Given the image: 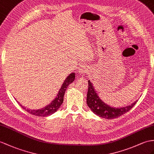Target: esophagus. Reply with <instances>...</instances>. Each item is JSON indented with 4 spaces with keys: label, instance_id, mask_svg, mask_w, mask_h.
<instances>
[{
    "label": "esophagus",
    "instance_id": "obj_1",
    "mask_svg": "<svg viewBox=\"0 0 154 154\" xmlns=\"http://www.w3.org/2000/svg\"><path fill=\"white\" fill-rule=\"evenodd\" d=\"M88 72H89V69L87 66H81L79 69V73L80 74H85Z\"/></svg>",
    "mask_w": 154,
    "mask_h": 154
}]
</instances>
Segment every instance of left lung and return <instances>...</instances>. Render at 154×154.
Returning a JSON list of instances; mask_svg holds the SVG:
<instances>
[{"instance_id": "1", "label": "left lung", "mask_w": 154, "mask_h": 154, "mask_svg": "<svg viewBox=\"0 0 154 154\" xmlns=\"http://www.w3.org/2000/svg\"><path fill=\"white\" fill-rule=\"evenodd\" d=\"M88 91L87 94V104L91 110L100 118L107 119H114L119 117L129 111L137 100L134 101L130 105L122 107H113L107 104L101 99L95 91L92 82L88 81Z\"/></svg>"}]
</instances>
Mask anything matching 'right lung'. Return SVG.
<instances>
[{"instance_id":"add662e5","label":"right lung","mask_w":154,"mask_h":154,"mask_svg":"<svg viewBox=\"0 0 154 154\" xmlns=\"http://www.w3.org/2000/svg\"><path fill=\"white\" fill-rule=\"evenodd\" d=\"M75 79V73L72 72L70 73L68 76L66 78V79L63 82V84L61 85V88L59 89L57 95L55 97V99L51 101L48 105L44 106L41 108V109H30V108H26L20 104V106L25 110L29 114H31L34 116H40V117H45L53 114L55 112L59 109V107L61 106L63 102V98H64V95L67 87L72 83L73 81Z\"/></svg>"}]
</instances>
